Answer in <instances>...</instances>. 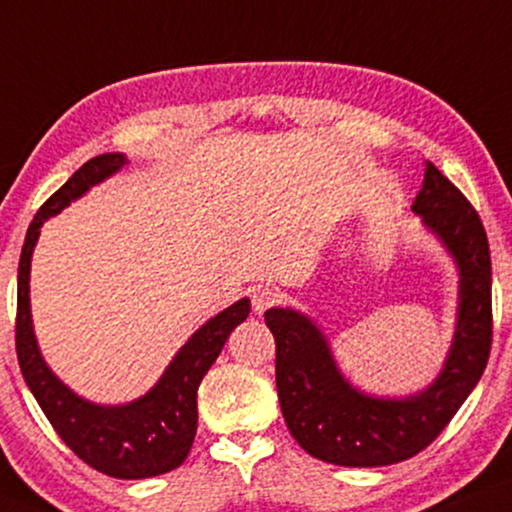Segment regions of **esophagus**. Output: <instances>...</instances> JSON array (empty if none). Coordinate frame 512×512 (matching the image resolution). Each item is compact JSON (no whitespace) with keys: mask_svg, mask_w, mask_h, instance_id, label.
Returning <instances> with one entry per match:
<instances>
[{"mask_svg":"<svg viewBox=\"0 0 512 512\" xmlns=\"http://www.w3.org/2000/svg\"><path fill=\"white\" fill-rule=\"evenodd\" d=\"M251 306H254L256 313L268 311L270 306L277 304V292L270 285H256L251 287Z\"/></svg>","mask_w":512,"mask_h":512,"instance_id":"34e87169","label":"esophagus"}]
</instances>
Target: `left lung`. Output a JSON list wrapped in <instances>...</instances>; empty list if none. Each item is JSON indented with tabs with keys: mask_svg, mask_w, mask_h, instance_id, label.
<instances>
[{
	"mask_svg": "<svg viewBox=\"0 0 512 512\" xmlns=\"http://www.w3.org/2000/svg\"><path fill=\"white\" fill-rule=\"evenodd\" d=\"M413 211L441 237L460 268L453 349L430 389L408 399H372L339 375L323 334L289 308H270L275 382L285 422L306 453L344 468H377L418 456L444 432L487 368L494 337L491 251L475 206L427 161Z\"/></svg>",
	"mask_w": 512,
	"mask_h": 512,
	"instance_id": "left-lung-1",
	"label": "left lung"
}]
</instances>
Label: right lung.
<instances>
[{
	"mask_svg": "<svg viewBox=\"0 0 512 512\" xmlns=\"http://www.w3.org/2000/svg\"><path fill=\"white\" fill-rule=\"evenodd\" d=\"M125 166L123 154L94 156L75 170L66 185L40 206L25 235L18 261L16 301V356L21 372L40 408L52 422L63 444L90 468L116 479H144L175 470L185 463L197 434V389L218 358L230 332L249 315V299L237 301L192 334L168 370L149 394L128 406H94L82 401L52 375L42 361L30 323L28 277L33 246L40 227L73 199L118 168Z\"/></svg>",
	"mask_w": 512,
	"mask_h": 512,
	"instance_id": "right-lung-1",
	"label": "right lung"
}]
</instances>
